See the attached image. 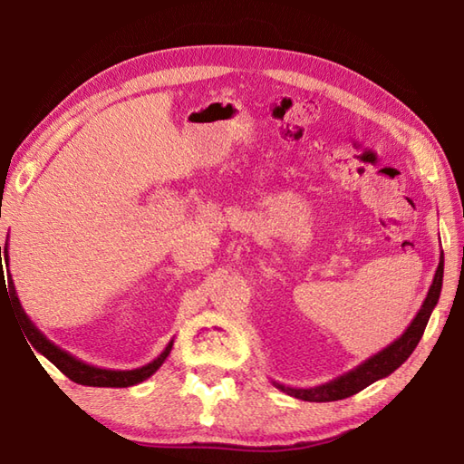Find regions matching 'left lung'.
<instances>
[{
  "label": "left lung",
  "mask_w": 464,
  "mask_h": 464,
  "mask_svg": "<svg viewBox=\"0 0 464 464\" xmlns=\"http://www.w3.org/2000/svg\"><path fill=\"white\" fill-rule=\"evenodd\" d=\"M442 278H444V254H440V264L436 268L434 280H431V286L426 295V301H423L421 309L418 311V315L413 317L410 327H407L395 342L389 343L387 348H382L381 352H376L374 356L364 360L362 364H358L356 368L343 372L342 376H337V379H334V381L317 384V387H307V389L286 387V384H280L276 381H272V384L276 389H280L282 392H286V395L303 399V401L325 403V401H337V399L356 395L358 391L366 389L368 384H372L376 381L384 379V376H389L391 372H395L397 368L411 356L415 345L420 343L431 311H434V307L438 304L440 290H442Z\"/></svg>",
  "instance_id": "left-lung-1"
}]
</instances>
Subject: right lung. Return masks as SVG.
<instances>
[{"label": "right lung", "instance_id": "1", "mask_svg": "<svg viewBox=\"0 0 464 464\" xmlns=\"http://www.w3.org/2000/svg\"><path fill=\"white\" fill-rule=\"evenodd\" d=\"M5 260V274H7V288H10V298H12V307H14V313L15 317L20 319V325H22V332H24V335L28 337V342L33 348L38 352V354H43L49 362H53L54 366L59 368V371L69 376L73 382H80V384H85V387H132V384H139L147 381L149 376L155 374L157 371H160V366L166 362V358L169 356L171 352V345H174V340H171L166 350L161 352L160 356H157L155 360H151V362L140 366V368H132V371H110V368H98V366H92L88 362H83V360L75 358L73 354H69V352H65L63 348H59V345H54L49 337H46L41 329H38L33 321H30V317L24 313V309H22L20 304V298L18 295H15V286H14V280L10 276V256H7V243L4 247H0V285L4 286V265L1 264V260ZM28 345V348H30ZM34 354V352H33Z\"/></svg>", "mask_w": 464, "mask_h": 464}]
</instances>
